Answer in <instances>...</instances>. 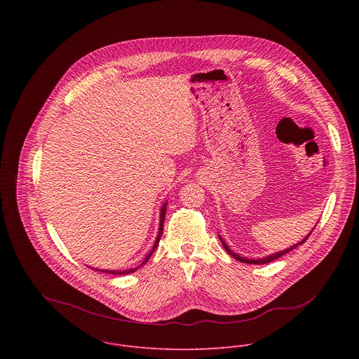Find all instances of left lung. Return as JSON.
I'll return each mask as SVG.
<instances>
[{
  "mask_svg": "<svg viewBox=\"0 0 359 359\" xmlns=\"http://www.w3.org/2000/svg\"><path fill=\"white\" fill-rule=\"evenodd\" d=\"M313 231V229H312ZM311 231V232H312ZM311 232L308 233L307 236L302 241V242H299L297 245H293V246H290L289 249H285V250H282V252H276V253H273V255H269V256L262 257V258H246V257L239 256V255H236V253H233L229 248H228V245L225 243V241L218 235V238H219V242H221V245L224 246V249L226 250V253L228 255H231V256L233 257L235 259H238V261H241V262H245V264H268V262H271V261H273V259H276V258H279V257L285 256L286 253H289V252H292V250H294L296 248H299L300 245H303L306 241H307L308 238H309V235H311Z\"/></svg>",
  "mask_w": 359,
  "mask_h": 359,
  "instance_id": "obj_1",
  "label": "left lung"
}]
</instances>
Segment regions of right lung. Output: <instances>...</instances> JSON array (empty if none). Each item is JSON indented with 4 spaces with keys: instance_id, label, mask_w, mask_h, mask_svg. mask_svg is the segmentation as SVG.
Listing matches in <instances>:
<instances>
[{
    "instance_id": "right-lung-1",
    "label": "right lung",
    "mask_w": 359,
    "mask_h": 359,
    "mask_svg": "<svg viewBox=\"0 0 359 359\" xmlns=\"http://www.w3.org/2000/svg\"><path fill=\"white\" fill-rule=\"evenodd\" d=\"M165 208H167V201L164 202V205H161V208H160V222H158V232H157V236H156V239H154V248L151 249V252L147 255V257L144 258V261L138 265V266H135V268H130V269H126V271H117V269H98V268H93V269H95V271H101V272H104V273H111V275H127V273H131V272H135L137 269H140L145 262H148V259L151 258V256L154 255V250H156V248H157V245H158V242H160V238H161V233H163V226H164V217H165Z\"/></svg>"
}]
</instances>
